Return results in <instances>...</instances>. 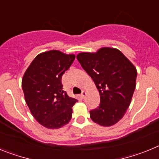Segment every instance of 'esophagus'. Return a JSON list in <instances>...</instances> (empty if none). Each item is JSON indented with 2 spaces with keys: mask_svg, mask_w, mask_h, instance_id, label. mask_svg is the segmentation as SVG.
Instances as JSON below:
<instances>
[{
  "mask_svg": "<svg viewBox=\"0 0 159 159\" xmlns=\"http://www.w3.org/2000/svg\"><path fill=\"white\" fill-rule=\"evenodd\" d=\"M87 96V92H85V91H83L82 92V94H81V97H82L83 99H85Z\"/></svg>",
  "mask_w": 159,
  "mask_h": 159,
  "instance_id": "34e87169",
  "label": "esophagus"
}]
</instances>
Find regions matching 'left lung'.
<instances>
[{"label": "left lung", "instance_id": "obj_1", "mask_svg": "<svg viewBox=\"0 0 159 159\" xmlns=\"http://www.w3.org/2000/svg\"><path fill=\"white\" fill-rule=\"evenodd\" d=\"M76 58L92 77L100 96L99 106L90 111V117L102 127L113 126L122 119L130 104L136 86V67L115 48L80 52Z\"/></svg>", "mask_w": 159, "mask_h": 159}]
</instances>
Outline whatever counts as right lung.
Returning a JSON list of instances; mask_svg holds the SVG:
<instances>
[{"mask_svg": "<svg viewBox=\"0 0 159 159\" xmlns=\"http://www.w3.org/2000/svg\"><path fill=\"white\" fill-rule=\"evenodd\" d=\"M75 56L59 50L38 54L25 71L22 89L25 102L38 123L48 129H59L67 124L77 99L63 90L61 78Z\"/></svg>", "mask_w": 159, "mask_h": 159, "instance_id": "obj_1", "label": "right lung"}]
</instances>
